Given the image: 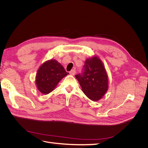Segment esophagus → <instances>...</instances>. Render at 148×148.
Here are the masks:
<instances>
[{"instance_id": "34e87169", "label": "esophagus", "mask_w": 148, "mask_h": 148, "mask_svg": "<svg viewBox=\"0 0 148 148\" xmlns=\"http://www.w3.org/2000/svg\"><path fill=\"white\" fill-rule=\"evenodd\" d=\"M75 73H76V70H75V69L71 70L70 71V74L71 75H74L75 74Z\"/></svg>"}]
</instances>
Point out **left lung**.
I'll return each mask as SVG.
<instances>
[{
  "label": "left lung",
  "mask_w": 148,
  "mask_h": 148,
  "mask_svg": "<svg viewBox=\"0 0 148 148\" xmlns=\"http://www.w3.org/2000/svg\"><path fill=\"white\" fill-rule=\"evenodd\" d=\"M75 77L89 99L97 101L104 96L108 89V77L102 61L96 56L87 59L82 73Z\"/></svg>",
  "instance_id": "obj_1"
}]
</instances>
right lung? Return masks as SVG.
I'll list each match as a JSON object with an SVG mask.
<instances>
[{
	"mask_svg": "<svg viewBox=\"0 0 148 148\" xmlns=\"http://www.w3.org/2000/svg\"><path fill=\"white\" fill-rule=\"evenodd\" d=\"M69 74L56 60L46 61L38 70L36 84L38 90L47 95L52 91L60 80Z\"/></svg>",
	"mask_w": 148,
	"mask_h": 148,
	"instance_id": "1",
	"label": "right lung"
}]
</instances>
